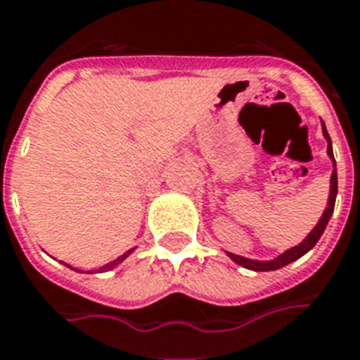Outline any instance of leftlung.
Returning a JSON list of instances; mask_svg holds the SVG:
<instances>
[{"mask_svg": "<svg viewBox=\"0 0 360 360\" xmlns=\"http://www.w3.org/2000/svg\"><path fill=\"white\" fill-rule=\"evenodd\" d=\"M323 134H325L326 141H328V147H326V153L328 156L333 158L334 162V172H333V177H330V196H328V205H326L325 213L321 217V221L317 223L314 230H311V234L306 238V240L302 241L300 245L292 247L289 251H285L283 255H279L278 259L274 260H268V262H259V260H251V259H243L240 255H234V253H229V257L234 260L236 264L243 266V268H249V270H255V271H270V270H278V268H283V266L290 264L292 260L300 259L302 255H306L311 249V247L319 241V238L323 236L325 232L326 224L330 221V217H333V211H334V204H336V194H338V175H336V160H334V155H333V143H330V137H328V131H326L325 124H323Z\"/></svg>", "mask_w": 360, "mask_h": 360, "instance_id": "left-lung-1", "label": "left lung"}]
</instances>
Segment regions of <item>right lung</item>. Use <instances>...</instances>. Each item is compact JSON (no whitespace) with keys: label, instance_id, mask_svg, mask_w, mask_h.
Segmentation results:
<instances>
[{"label":"right lung","instance_id":"add662e5","mask_svg":"<svg viewBox=\"0 0 360 360\" xmlns=\"http://www.w3.org/2000/svg\"><path fill=\"white\" fill-rule=\"evenodd\" d=\"M128 253H130V251H128ZM128 253H124V255H122V257H119V259H117V260H113V262H109V264H107V266H103V268H101L100 271L111 270V268H115V266H117V264H120V262H122V260H124L126 257H128Z\"/></svg>","mask_w":360,"mask_h":360}]
</instances>
